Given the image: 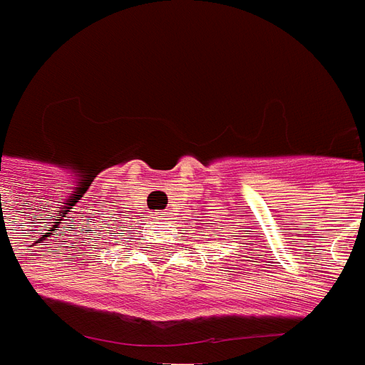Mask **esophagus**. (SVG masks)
<instances>
[{
    "label": "esophagus",
    "instance_id": "obj_1",
    "mask_svg": "<svg viewBox=\"0 0 365 365\" xmlns=\"http://www.w3.org/2000/svg\"><path fill=\"white\" fill-rule=\"evenodd\" d=\"M155 217L162 222V220H165V217H168V214H165V212H158V214H155Z\"/></svg>",
    "mask_w": 365,
    "mask_h": 365
}]
</instances>
